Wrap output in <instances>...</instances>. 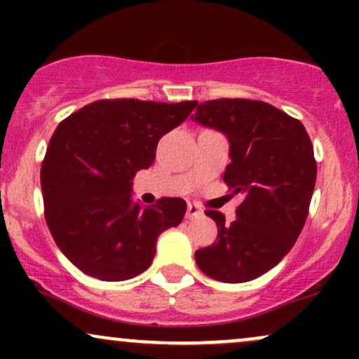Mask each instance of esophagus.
I'll return each mask as SVG.
<instances>
[{"label": "esophagus", "mask_w": 359, "mask_h": 359, "mask_svg": "<svg viewBox=\"0 0 359 359\" xmlns=\"http://www.w3.org/2000/svg\"><path fill=\"white\" fill-rule=\"evenodd\" d=\"M191 208H192V205H191ZM196 208H197V205H196Z\"/></svg>", "instance_id": "esophagus-1"}]
</instances>
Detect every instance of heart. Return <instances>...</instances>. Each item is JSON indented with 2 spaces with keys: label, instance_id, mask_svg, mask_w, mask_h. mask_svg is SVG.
Listing matches in <instances>:
<instances>
[{
  "label": "heart",
  "instance_id": "heart-1",
  "mask_svg": "<svg viewBox=\"0 0 359 359\" xmlns=\"http://www.w3.org/2000/svg\"><path fill=\"white\" fill-rule=\"evenodd\" d=\"M211 137H212V133H205V135H204V137H203V142H201V148H203V147H204V143H205V142H208V140H209V138H211Z\"/></svg>",
  "mask_w": 359,
  "mask_h": 359
}]
</instances>
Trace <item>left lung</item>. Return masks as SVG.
<instances>
[{
	"label": "left lung",
	"mask_w": 359,
	"mask_h": 359,
	"mask_svg": "<svg viewBox=\"0 0 359 359\" xmlns=\"http://www.w3.org/2000/svg\"><path fill=\"white\" fill-rule=\"evenodd\" d=\"M184 119L179 104L102 100L53 131L40 172L45 221L86 275L104 282L137 277L154 262L160 234L180 224L177 199H137L131 180Z\"/></svg>",
	"instance_id": "8db88e82"
}]
</instances>
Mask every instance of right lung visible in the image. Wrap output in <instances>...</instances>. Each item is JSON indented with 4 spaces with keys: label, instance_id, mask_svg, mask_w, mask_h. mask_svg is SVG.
I'll return each instance as SVG.
<instances>
[{
    "label": "right lung",
    "instance_id": "obj_1",
    "mask_svg": "<svg viewBox=\"0 0 359 359\" xmlns=\"http://www.w3.org/2000/svg\"><path fill=\"white\" fill-rule=\"evenodd\" d=\"M192 119L228 138L224 182L234 203L228 216L212 214L217 238L196 251V263L219 282H250L282 262L306 224L314 148L302 123L262 101H208Z\"/></svg>",
    "mask_w": 359,
    "mask_h": 359
}]
</instances>
